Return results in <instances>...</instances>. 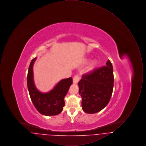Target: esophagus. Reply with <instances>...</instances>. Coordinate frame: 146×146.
<instances>
[{"label": "esophagus", "instance_id": "esophagus-1", "mask_svg": "<svg viewBox=\"0 0 146 146\" xmlns=\"http://www.w3.org/2000/svg\"><path fill=\"white\" fill-rule=\"evenodd\" d=\"M80 77L79 76H78V75H76V76H74L73 78V84L78 83L79 80H80Z\"/></svg>", "mask_w": 146, "mask_h": 146}]
</instances>
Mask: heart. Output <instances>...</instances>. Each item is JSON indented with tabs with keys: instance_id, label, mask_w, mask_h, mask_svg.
I'll return each mask as SVG.
<instances>
[{
	"instance_id": "b5f03b06",
	"label": "heart",
	"mask_w": 146,
	"mask_h": 146,
	"mask_svg": "<svg viewBox=\"0 0 146 146\" xmlns=\"http://www.w3.org/2000/svg\"><path fill=\"white\" fill-rule=\"evenodd\" d=\"M89 59L86 60V61H88ZM98 62L96 59H94L91 62L88 67H87L86 70V72L88 73H90L91 72H92L94 70H95L98 66Z\"/></svg>"
}]
</instances>
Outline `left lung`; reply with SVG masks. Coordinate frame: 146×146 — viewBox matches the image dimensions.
<instances>
[{
    "instance_id": "obj_1",
    "label": "left lung",
    "mask_w": 146,
    "mask_h": 146,
    "mask_svg": "<svg viewBox=\"0 0 146 146\" xmlns=\"http://www.w3.org/2000/svg\"><path fill=\"white\" fill-rule=\"evenodd\" d=\"M78 85L83 111L89 114L101 111L109 103L113 92L114 76L111 61L108 60L106 66L83 75Z\"/></svg>"
}]
</instances>
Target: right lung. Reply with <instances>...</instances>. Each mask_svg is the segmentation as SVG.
Segmentation results:
<instances>
[{"label":"right lung","mask_w":146,"mask_h":146,"mask_svg":"<svg viewBox=\"0 0 146 146\" xmlns=\"http://www.w3.org/2000/svg\"><path fill=\"white\" fill-rule=\"evenodd\" d=\"M36 57L31 62L27 75V86L31 100L36 110L44 115L59 114L64 106V98L67 95L72 78L64 79L58 82L54 88L48 92H42L35 86L34 82L33 65Z\"/></svg>","instance_id":"1"}]
</instances>
